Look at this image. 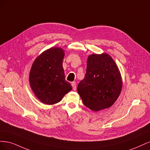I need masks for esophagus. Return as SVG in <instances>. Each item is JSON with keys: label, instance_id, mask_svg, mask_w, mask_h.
I'll use <instances>...</instances> for the list:
<instances>
[{"label": "esophagus", "instance_id": "34e87169", "mask_svg": "<svg viewBox=\"0 0 150 150\" xmlns=\"http://www.w3.org/2000/svg\"><path fill=\"white\" fill-rule=\"evenodd\" d=\"M71 85H72V89L75 91L76 89V83L75 82H72Z\"/></svg>", "mask_w": 150, "mask_h": 150}]
</instances>
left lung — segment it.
<instances>
[{
  "label": "left lung",
  "instance_id": "obj_1",
  "mask_svg": "<svg viewBox=\"0 0 150 150\" xmlns=\"http://www.w3.org/2000/svg\"><path fill=\"white\" fill-rule=\"evenodd\" d=\"M122 86L120 72L112 58L107 53L93 54L88 58L85 77L77 90L84 105L98 111L115 103Z\"/></svg>",
  "mask_w": 150,
  "mask_h": 150
}]
</instances>
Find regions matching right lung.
I'll list each match as a JSON object with an SVG mask.
<instances>
[{
    "instance_id": "add662e5",
    "label": "right lung",
    "mask_w": 150,
    "mask_h": 150,
    "mask_svg": "<svg viewBox=\"0 0 150 150\" xmlns=\"http://www.w3.org/2000/svg\"><path fill=\"white\" fill-rule=\"evenodd\" d=\"M64 50L54 47L44 51L35 59L29 73V83L33 93L46 104H54L62 100L72 89L65 80L62 61Z\"/></svg>"
}]
</instances>
